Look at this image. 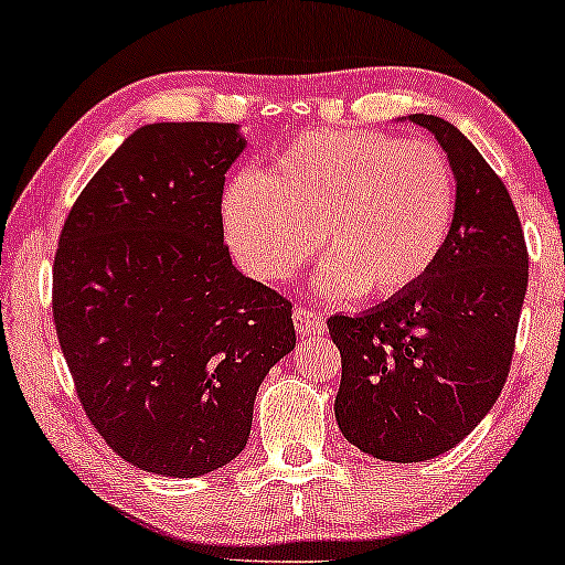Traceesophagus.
<instances>
[{"instance_id": "obj_1", "label": "esophagus", "mask_w": 565, "mask_h": 565, "mask_svg": "<svg viewBox=\"0 0 565 565\" xmlns=\"http://www.w3.org/2000/svg\"><path fill=\"white\" fill-rule=\"evenodd\" d=\"M294 322H296V331H299L301 335H312V333L326 331V320H322V315L315 312V309H309V307H296Z\"/></svg>"}]
</instances>
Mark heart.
<instances>
[{"label":"heart","instance_id":"heart-1","mask_svg":"<svg viewBox=\"0 0 565 565\" xmlns=\"http://www.w3.org/2000/svg\"><path fill=\"white\" fill-rule=\"evenodd\" d=\"M456 179L433 143L386 132L312 130L277 157L271 175L243 170L226 183L221 218L253 277H294L320 248L331 296L403 294L433 269L451 232Z\"/></svg>","mask_w":565,"mask_h":565}]
</instances>
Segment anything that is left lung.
Returning a JSON list of instances; mask_svg holds the SVG:
<instances>
[{
    "mask_svg": "<svg viewBox=\"0 0 565 565\" xmlns=\"http://www.w3.org/2000/svg\"><path fill=\"white\" fill-rule=\"evenodd\" d=\"M446 149L456 213L433 269L365 315L328 317L341 352L335 422L360 451L424 461L478 427L510 376L529 250L504 181L446 119L414 114Z\"/></svg>",
    "mask_w": 565,
    "mask_h": 565,
    "instance_id": "left-lung-1",
    "label": "left lung"
}]
</instances>
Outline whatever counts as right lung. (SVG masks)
<instances>
[{
	"label": "right lung",
	"mask_w": 565,
	"mask_h": 565,
	"mask_svg": "<svg viewBox=\"0 0 565 565\" xmlns=\"http://www.w3.org/2000/svg\"><path fill=\"white\" fill-rule=\"evenodd\" d=\"M230 122L146 125L82 189L53 264V320L87 419L130 465L213 472L245 448L294 303L224 245Z\"/></svg>",
	"instance_id": "right-lung-1"
}]
</instances>
